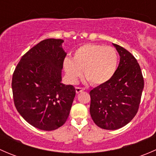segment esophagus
I'll list each match as a JSON object with an SVG mask.
<instances>
[{
    "label": "esophagus",
    "instance_id": "34e87169",
    "mask_svg": "<svg viewBox=\"0 0 156 156\" xmlns=\"http://www.w3.org/2000/svg\"><path fill=\"white\" fill-rule=\"evenodd\" d=\"M75 90H76L77 94H79V93H81V91H84V88L76 87H75Z\"/></svg>",
    "mask_w": 156,
    "mask_h": 156
}]
</instances>
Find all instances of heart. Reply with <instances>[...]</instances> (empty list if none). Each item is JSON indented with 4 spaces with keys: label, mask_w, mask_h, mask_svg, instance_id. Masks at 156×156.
<instances>
[{
    "label": "heart",
    "mask_w": 156,
    "mask_h": 156,
    "mask_svg": "<svg viewBox=\"0 0 156 156\" xmlns=\"http://www.w3.org/2000/svg\"><path fill=\"white\" fill-rule=\"evenodd\" d=\"M119 66V56L113 48L87 44L75 51L73 59L66 58L63 67L67 78L75 83L82 75L91 84L101 86L109 82Z\"/></svg>",
    "instance_id": "1"
}]
</instances>
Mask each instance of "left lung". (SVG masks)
I'll use <instances>...</instances> for the list:
<instances>
[{
    "mask_svg": "<svg viewBox=\"0 0 156 156\" xmlns=\"http://www.w3.org/2000/svg\"><path fill=\"white\" fill-rule=\"evenodd\" d=\"M120 56L114 78L90 92V113L94 123L106 130L125 126L136 115L144 87L140 66L134 56L113 44Z\"/></svg>",
    "mask_w": 156,
    "mask_h": 156,
    "instance_id": "obj_1",
    "label": "left lung"
}]
</instances>
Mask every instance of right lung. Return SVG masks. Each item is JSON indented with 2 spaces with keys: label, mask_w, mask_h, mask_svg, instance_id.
<instances>
[{
  "label": "right lung",
  "mask_w": 156,
  "mask_h": 156,
  "mask_svg": "<svg viewBox=\"0 0 156 156\" xmlns=\"http://www.w3.org/2000/svg\"><path fill=\"white\" fill-rule=\"evenodd\" d=\"M62 39L41 41L23 55L13 72L12 90L18 112L33 127L53 130L69 117L75 89L62 81L66 53Z\"/></svg>",
  "instance_id": "obj_1"
}]
</instances>
